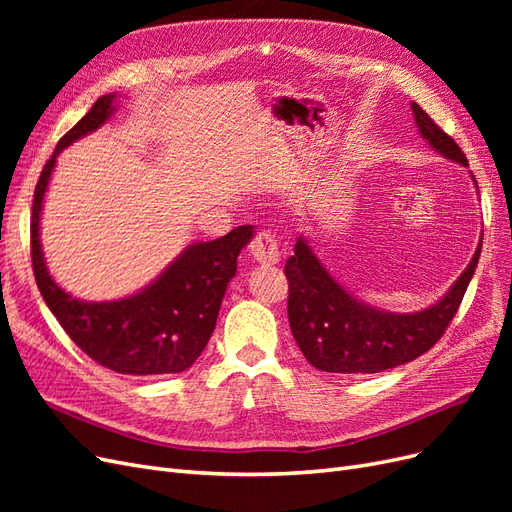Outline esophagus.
<instances>
[{"instance_id":"34e87169","label":"esophagus","mask_w":512,"mask_h":512,"mask_svg":"<svg viewBox=\"0 0 512 512\" xmlns=\"http://www.w3.org/2000/svg\"><path fill=\"white\" fill-rule=\"evenodd\" d=\"M252 256L258 265H277L280 262V245L271 232L262 230L252 241Z\"/></svg>"}]
</instances>
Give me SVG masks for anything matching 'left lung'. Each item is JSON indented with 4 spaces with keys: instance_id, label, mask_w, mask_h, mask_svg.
<instances>
[{
    "instance_id": "obj_1",
    "label": "left lung",
    "mask_w": 512,
    "mask_h": 512,
    "mask_svg": "<svg viewBox=\"0 0 512 512\" xmlns=\"http://www.w3.org/2000/svg\"><path fill=\"white\" fill-rule=\"evenodd\" d=\"M412 113L418 132L433 149L446 160L468 166L466 153L416 102H412ZM480 247L483 241L478 243L466 271L438 303L414 314H393L352 297L324 269L309 243L299 237L284 267L294 342L309 365L333 374H378L418 359L436 346L455 318L476 271Z\"/></svg>"
}]
</instances>
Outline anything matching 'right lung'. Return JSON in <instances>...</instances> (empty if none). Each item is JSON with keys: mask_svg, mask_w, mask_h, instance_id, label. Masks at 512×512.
<instances>
[{"mask_svg": "<svg viewBox=\"0 0 512 512\" xmlns=\"http://www.w3.org/2000/svg\"><path fill=\"white\" fill-rule=\"evenodd\" d=\"M115 94L64 134L44 164L32 207V265L44 303L72 342L102 367L130 376L179 374L194 365L218 322L228 282L237 273L241 247L254 237L239 226L215 241L192 243L149 286L119 301L89 303L61 290L46 269L40 245V213L57 156L81 136L98 130L115 111Z\"/></svg>", "mask_w": 512, "mask_h": 512, "instance_id": "add662e5", "label": "right lung"}]
</instances>
